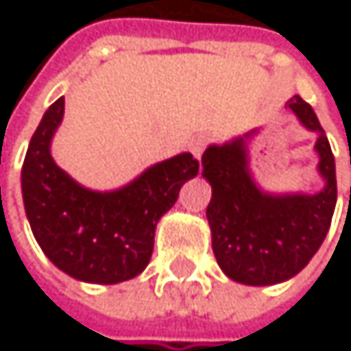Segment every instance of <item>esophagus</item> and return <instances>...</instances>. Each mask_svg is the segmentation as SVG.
Listing matches in <instances>:
<instances>
[{
  "label": "esophagus",
  "mask_w": 351,
  "mask_h": 351,
  "mask_svg": "<svg viewBox=\"0 0 351 351\" xmlns=\"http://www.w3.org/2000/svg\"><path fill=\"white\" fill-rule=\"evenodd\" d=\"M208 143H210V139H208L206 135H197L195 139H191L189 149H191V154L199 160V158H202V154H204V149L208 147Z\"/></svg>",
  "instance_id": "esophagus-1"
}]
</instances>
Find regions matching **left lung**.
Listing matches in <instances>:
<instances>
[{"instance_id":"obj_1","label":"left lung","mask_w":351,"mask_h":351,"mask_svg":"<svg viewBox=\"0 0 351 351\" xmlns=\"http://www.w3.org/2000/svg\"><path fill=\"white\" fill-rule=\"evenodd\" d=\"M308 131L318 133V193H266L247 166L245 139L210 145L202 156V177L212 185L206 216L212 250L229 279L243 285H274L291 279L318 252L327 237L337 204L335 158L320 122L300 95L285 104Z\"/></svg>"}]
</instances>
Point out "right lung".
<instances>
[{
  "instance_id": "right-lung-1",
  "label": "right lung",
  "mask_w": 351,
  "mask_h": 351,
  "mask_svg": "<svg viewBox=\"0 0 351 351\" xmlns=\"http://www.w3.org/2000/svg\"><path fill=\"white\" fill-rule=\"evenodd\" d=\"M64 97L43 114L22 164V199L43 254L72 279L114 285L137 277L154 252L156 224L193 179L199 162L179 154L114 191H91L66 174L49 145Z\"/></svg>"
}]
</instances>
